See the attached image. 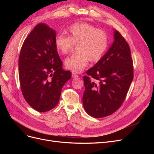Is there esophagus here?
<instances>
[{
    "label": "esophagus",
    "instance_id": "obj_1",
    "mask_svg": "<svg viewBox=\"0 0 154 154\" xmlns=\"http://www.w3.org/2000/svg\"><path fill=\"white\" fill-rule=\"evenodd\" d=\"M72 78H79V76L77 75V74L76 73H72Z\"/></svg>",
    "mask_w": 154,
    "mask_h": 154
}]
</instances>
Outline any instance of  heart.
<instances>
[{
  "label": "heart",
  "instance_id": "heart-1",
  "mask_svg": "<svg viewBox=\"0 0 154 154\" xmlns=\"http://www.w3.org/2000/svg\"><path fill=\"white\" fill-rule=\"evenodd\" d=\"M69 36L63 34L55 38V47L64 55L69 54L77 45L78 53L65 62L66 67L73 72H80L87 66L88 60L97 62L103 57L108 47L106 32L85 22L72 24L67 30Z\"/></svg>",
  "mask_w": 154,
  "mask_h": 154
}]
</instances>
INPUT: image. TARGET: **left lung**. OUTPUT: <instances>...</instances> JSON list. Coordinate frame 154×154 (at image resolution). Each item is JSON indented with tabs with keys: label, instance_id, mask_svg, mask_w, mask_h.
Listing matches in <instances>:
<instances>
[{
	"label": "left lung",
	"instance_id": "8db88e82",
	"mask_svg": "<svg viewBox=\"0 0 154 154\" xmlns=\"http://www.w3.org/2000/svg\"><path fill=\"white\" fill-rule=\"evenodd\" d=\"M108 51L83 76V105L95 118L112 114L122 105L134 78L130 47L118 31Z\"/></svg>",
	"mask_w": 154,
	"mask_h": 154
}]
</instances>
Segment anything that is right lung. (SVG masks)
<instances>
[{"instance_id":"obj_1","label":"right lung","mask_w":154,"mask_h":154,"mask_svg":"<svg viewBox=\"0 0 154 154\" xmlns=\"http://www.w3.org/2000/svg\"><path fill=\"white\" fill-rule=\"evenodd\" d=\"M55 38L52 28L43 23L36 25L23 43L18 59L22 93L40 112L57 105L63 86L71 78V72L62 69Z\"/></svg>"}]
</instances>
